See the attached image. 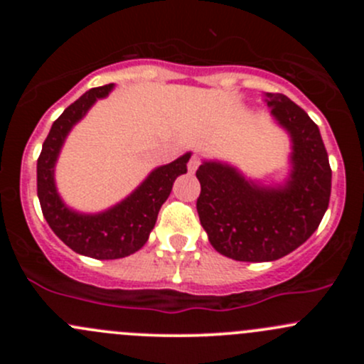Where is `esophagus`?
Wrapping results in <instances>:
<instances>
[{
	"label": "esophagus",
	"instance_id": "1",
	"mask_svg": "<svg viewBox=\"0 0 364 364\" xmlns=\"http://www.w3.org/2000/svg\"><path fill=\"white\" fill-rule=\"evenodd\" d=\"M199 164H200V160L197 159V156H192V159H190V161H188V171L196 172L197 167H199Z\"/></svg>",
	"mask_w": 364,
	"mask_h": 364
}]
</instances>
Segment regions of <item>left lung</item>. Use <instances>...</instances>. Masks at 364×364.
<instances>
[{
  "instance_id": "left-lung-1",
  "label": "left lung",
  "mask_w": 364,
  "mask_h": 364,
  "mask_svg": "<svg viewBox=\"0 0 364 364\" xmlns=\"http://www.w3.org/2000/svg\"><path fill=\"white\" fill-rule=\"evenodd\" d=\"M266 102L292 141L289 179L260 186L237 168L203 161L197 213L216 252L241 262H267L294 252L317 230L329 205L331 167L318 127L282 93Z\"/></svg>"
}]
</instances>
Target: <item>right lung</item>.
I'll list each match as a JSON object with an SVG mask.
<instances>
[{
    "label": "right lung",
    "mask_w": 364,
    "mask_h": 364,
    "mask_svg": "<svg viewBox=\"0 0 364 364\" xmlns=\"http://www.w3.org/2000/svg\"><path fill=\"white\" fill-rule=\"evenodd\" d=\"M111 90L112 84L93 87L68 105L53 123L36 164V192L49 227L73 252L100 260L123 259L144 247L161 204L171 196L176 178L186 172V164L192 156V153H185L178 160L155 168L127 199L107 211L84 215L70 209L56 190L54 165L73 124Z\"/></svg>",
    "instance_id": "add662e5"
}]
</instances>
